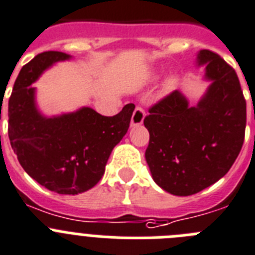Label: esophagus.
Returning a JSON list of instances; mask_svg holds the SVG:
<instances>
[{
  "label": "esophagus",
  "mask_w": 255,
  "mask_h": 255,
  "mask_svg": "<svg viewBox=\"0 0 255 255\" xmlns=\"http://www.w3.org/2000/svg\"><path fill=\"white\" fill-rule=\"evenodd\" d=\"M143 119H145V112H143L142 108L137 106L136 109H134L133 114H132V118H130V126L136 127V126L142 125Z\"/></svg>",
  "instance_id": "34e87169"
}]
</instances>
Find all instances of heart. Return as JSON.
<instances>
[{"label": "heart", "instance_id": "heart-1", "mask_svg": "<svg viewBox=\"0 0 255 255\" xmlns=\"http://www.w3.org/2000/svg\"><path fill=\"white\" fill-rule=\"evenodd\" d=\"M176 83H177L176 78H174V77H169V78H167V81L164 82L163 91H164V92H170V91L176 87Z\"/></svg>", "mask_w": 255, "mask_h": 255}]
</instances>
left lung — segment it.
I'll use <instances>...</instances> for the list:
<instances>
[{"label": "left lung", "instance_id": "left-lung-1", "mask_svg": "<svg viewBox=\"0 0 255 255\" xmlns=\"http://www.w3.org/2000/svg\"><path fill=\"white\" fill-rule=\"evenodd\" d=\"M198 66L209 81L199 103L189 105L173 91L150 108L145 158L155 183L172 195L189 196L221 180L243 147L247 103L238 74L220 55L200 50Z\"/></svg>", "mask_w": 255, "mask_h": 255}]
</instances>
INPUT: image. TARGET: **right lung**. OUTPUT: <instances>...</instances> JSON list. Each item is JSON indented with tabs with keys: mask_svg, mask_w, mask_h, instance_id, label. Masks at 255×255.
Instances as JSON below:
<instances>
[{
	"mask_svg": "<svg viewBox=\"0 0 255 255\" xmlns=\"http://www.w3.org/2000/svg\"><path fill=\"white\" fill-rule=\"evenodd\" d=\"M70 59L60 51L37 55L21 68L8 100V138L17 160L39 185L63 195L85 192L101 180L134 110L127 104L114 117L88 106L54 117L42 114L32 85L54 64Z\"/></svg>",
	"mask_w": 255,
	"mask_h": 255,
	"instance_id": "obj_1",
	"label": "right lung"
}]
</instances>
